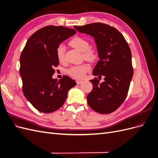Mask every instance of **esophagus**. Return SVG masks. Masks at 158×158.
I'll use <instances>...</instances> for the list:
<instances>
[{
  "label": "esophagus",
  "instance_id": "34e87169",
  "mask_svg": "<svg viewBox=\"0 0 158 158\" xmlns=\"http://www.w3.org/2000/svg\"><path fill=\"white\" fill-rule=\"evenodd\" d=\"M82 82H83V80H76V84H78V85L81 84Z\"/></svg>",
  "mask_w": 158,
  "mask_h": 158
}]
</instances>
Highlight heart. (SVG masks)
Listing matches in <instances>:
<instances>
[{"mask_svg":"<svg viewBox=\"0 0 158 158\" xmlns=\"http://www.w3.org/2000/svg\"><path fill=\"white\" fill-rule=\"evenodd\" d=\"M70 45L83 52V56L85 59L94 60L97 58L96 51L89 47V41L82 37L76 36L73 38L70 41ZM56 54L57 59L60 63H64L65 61V47L63 44H60L56 47ZM89 70L90 67L88 64H82L71 66L67 70V73L73 78H82Z\"/></svg>","mask_w":158,"mask_h":158,"instance_id":"heart-1","label":"heart"}]
</instances>
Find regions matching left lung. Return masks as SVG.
Segmentation results:
<instances>
[{"instance_id":"left-lung-1","label":"left lung","mask_w":158,"mask_h":158,"mask_svg":"<svg viewBox=\"0 0 158 158\" xmlns=\"http://www.w3.org/2000/svg\"><path fill=\"white\" fill-rule=\"evenodd\" d=\"M80 33L94 37L99 60L93 70L98 78L89 80L93 89L87 96L89 106L102 114L111 113L124 102L133 76L132 54L127 41L116 28L102 23L74 26Z\"/></svg>"}]
</instances>
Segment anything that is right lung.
<instances>
[{"mask_svg":"<svg viewBox=\"0 0 158 158\" xmlns=\"http://www.w3.org/2000/svg\"><path fill=\"white\" fill-rule=\"evenodd\" d=\"M75 30L47 26L30 36L20 55V74L26 98L39 111H56L63 106L69 90L76 85L67 76L52 78L59 64L56 50L62 42L74 35Z\"/></svg>","mask_w":158,"mask_h":158,"instance_id":"obj_1","label":"right lung"}]
</instances>
